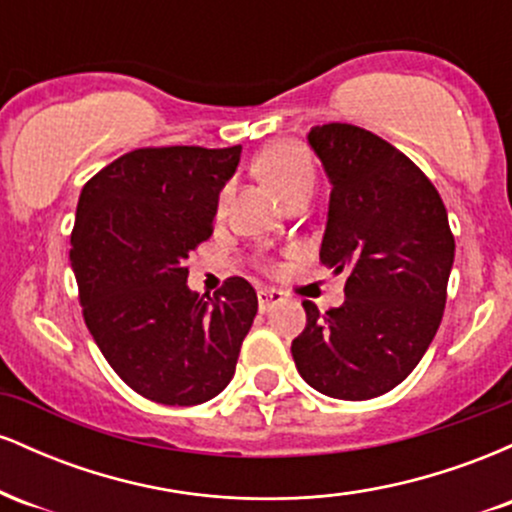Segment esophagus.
I'll return each mask as SVG.
<instances>
[{"instance_id":"34e87169","label":"esophagus","mask_w":512,"mask_h":512,"mask_svg":"<svg viewBox=\"0 0 512 512\" xmlns=\"http://www.w3.org/2000/svg\"><path fill=\"white\" fill-rule=\"evenodd\" d=\"M281 301H284V293H279L274 289H260V291H257V303H260L262 313L272 310L274 305H279Z\"/></svg>"}]
</instances>
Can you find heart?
Listing matches in <instances>:
<instances>
[{
	"label": "heart",
	"instance_id": "b5f03b06",
	"mask_svg": "<svg viewBox=\"0 0 512 512\" xmlns=\"http://www.w3.org/2000/svg\"><path fill=\"white\" fill-rule=\"evenodd\" d=\"M255 173L267 182L269 187L279 195L284 202H291L298 195H310L315 185V166L313 158L301 144L296 142H274L257 154L252 163ZM228 190H221L216 209L219 214L226 209Z\"/></svg>",
	"mask_w": 512,
	"mask_h": 512
}]
</instances>
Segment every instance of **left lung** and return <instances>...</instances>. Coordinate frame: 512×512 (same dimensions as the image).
Masks as SVG:
<instances>
[{
  "label": "left lung",
  "mask_w": 512,
  "mask_h": 512,
  "mask_svg": "<svg viewBox=\"0 0 512 512\" xmlns=\"http://www.w3.org/2000/svg\"><path fill=\"white\" fill-rule=\"evenodd\" d=\"M308 142L332 182L320 260L346 274V301L325 315L303 301L291 354L317 392L361 402L402 383L436 337L455 236L424 170L378 134L330 122Z\"/></svg>",
  "instance_id": "obj_1"
}]
</instances>
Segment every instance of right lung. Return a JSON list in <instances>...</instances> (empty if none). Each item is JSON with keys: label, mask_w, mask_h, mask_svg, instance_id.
Wrapping results in <instances>:
<instances>
[{"label": "right lung", "mask_w": 512, "mask_h": 512, "mask_svg": "<svg viewBox=\"0 0 512 512\" xmlns=\"http://www.w3.org/2000/svg\"><path fill=\"white\" fill-rule=\"evenodd\" d=\"M240 151L144 146L81 190L69 250L81 313L110 368L151 402L195 407L219 395L257 315L240 276L214 298L185 284Z\"/></svg>", "instance_id": "right-lung-1"}]
</instances>
